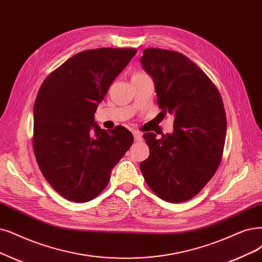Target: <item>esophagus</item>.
Segmentation results:
<instances>
[{
    "instance_id": "esophagus-1",
    "label": "esophagus",
    "mask_w": 262,
    "mask_h": 262,
    "mask_svg": "<svg viewBox=\"0 0 262 262\" xmlns=\"http://www.w3.org/2000/svg\"><path fill=\"white\" fill-rule=\"evenodd\" d=\"M133 135H134V138H135V140L136 141H141V139H142V136H141V134L139 133V132H133Z\"/></svg>"
}]
</instances>
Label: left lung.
Wrapping results in <instances>:
<instances>
[{"label": "left lung", "instance_id": "1", "mask_svg": "<svg viewBox=\"0 0 262 262\" xmlns=\"http://www.w3.org/2000/svg\"><path fill=\"white\" fill-rule=\"evenodd\" d=\"M140 61L154 81L162 112L175 116L171 134L143 135L150 156L140 169L159 198L185 202L205 187L220 164L227 134L224 102L215 84L185 55L146 48Z\"/></svg>", "mask_w": 262, "mask_h": 262}]
</instances>
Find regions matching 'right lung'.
<instances>
[{"instance_id":"add662e5","label":"right lung","mask_w":262,"mask_h":262,"mask_svg":"<svg viewBox=\"0 0 262 262\" xmlns=\"http://www.w3.org/2000/svg\"><path fill=\"white\" fill-rule=\"evenodd\" d=\"M135 48H96L69 58L48 75L33 106V150L43 176L75 203L95 199L134 141L123 126L105 132L95 112Z\"/></svg>"}]
</instances>
